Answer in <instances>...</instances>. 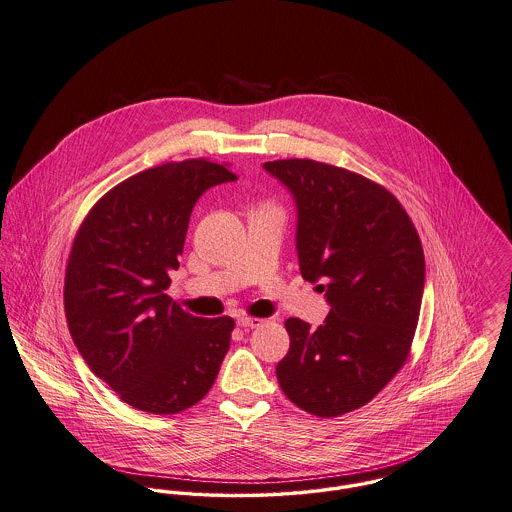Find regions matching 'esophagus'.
<instances>
[{"instance_id": "obj_1", "label": "esophagus", "mask_w": 512, "mask_h": 512, "mask_svg": "<svg viewBox=\"0 0 512 512\" xmlns=\"http://www.w3.org/2000/svg\"><path fill=\"white\" fill-rule=\"evenodd\" d=\"M264 321L262 319H256V317H238L236 319V325L244 330H250V328H258Z\"/></svg>"}]
</instances>
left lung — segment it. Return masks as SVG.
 <instances>
[{
	"mask_svg": "<svg viewBox=\"0 0 512 512\" xmlns=\"http://www.w3.org/2000/svg\"><path fill=\"white\" fill-rule=\"evenodd\" d=\"M264 170L293 195L301 276L330 307L317 330L285 321L279 387L311 415L340 417L370 403L409 356L424 291L419 233L397 197L360 174L307 158Z\"/></svg>",
	"mask_w": 512,
	"mask_h": 512,
	"instance_id": "8db88e82",
	"label": "left lung"
}]
</instances>
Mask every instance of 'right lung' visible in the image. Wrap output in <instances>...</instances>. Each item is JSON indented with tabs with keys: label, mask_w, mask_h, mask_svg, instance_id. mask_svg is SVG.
Listing matches in <instances>:
<instances>
[{
	"label": "right lung",
	"mask_w": 512,
	"mask_h": 512,
	"mask_svg": "<svg viewBox=\"0 0 512 512\" xmlns=\"http://www.w3.org/2000/svg\"><path fill=\"white\" fill-rule=\"evenodd\" d=\"M209 160L168 162L105 193L74 238L64 279L72 340L127 405L174 415L201 401L231 346V317L201 319L166 289L197 199L234 182Z\"/></svg>",
	"instance_id": "obj_1"
}]
</instances>
